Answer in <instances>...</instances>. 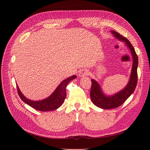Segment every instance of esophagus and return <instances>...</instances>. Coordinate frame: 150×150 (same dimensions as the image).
<instances>
[{"instance_id":"34e87169","label":"esophagus","mask_w":150,"mask_h":150,"mask_svg":"<svg viewBox=\"0 0 150 150\" xmlns=\"http://www.w3.org/2000/svg\"><path fill=\"white\" fill-rule=\"evenodd\" d=\"M89 72L88 70L84 69H82V70L80 71L79 74V76L80 77H83V76H87V75L89 74Z\"/></svg>"}]
</instances>
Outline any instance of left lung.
<instances>
[{
  "label": "left lung",
  "mask_w": 150,
  "mask_h": 150,
  "mask_svg": "<svg viewBox=\"0 0 150 150\" xmlns=\"http://www.w3.org/2000/svg\"><path fill=\"white\" fill-rule=\"evenodd\" d=\"M112 34L122 41H125L131 50L133 59L132 72L130 77L129 82L126 87L121 92L112 96L106 97L103 94L100 86L94 79H91V87L90 91V96L92 102L98 107L102 109H113L119 107L128 99L132 94L137 85L138 72L137 67L138 64V59L135 50L130 43L128 39L122 36L116 31L112 30Z\"/></svg>",
  "instance_id": "1"
}]
</instances>
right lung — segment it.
<instances>
[{
    "label": "right lung",
    "mask_w": 150,
    "mask_h": 150,
    "mask_svg": "<svg viewBox=\"0 0 150 150\" xmlns=\"http://www.w3.org/2000/svg\"><path fill=\"white\" fill-rule=\"evenodd\" d=\"M76 78V76L74 75L63 81L58 86V87L55 90V91L52 93L51 96H50L47 99H45L42 101H34L27 99L24 96V95L21 93L19 88H18V86H17V93L22 101L25 103L27 104H28V105L35 109V110L40 111L55 110L58 108H59L64 101L66 96V89L68 83H69L71 80L75 79Z\"/></svg>",
    "instance_id": "obj_1"
}]
</instances>
